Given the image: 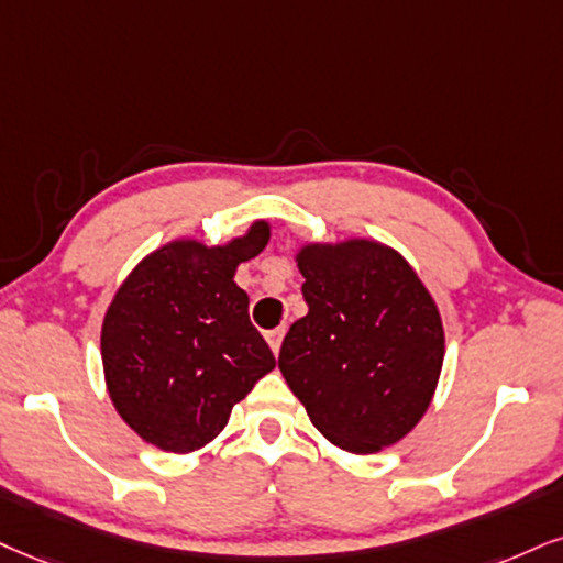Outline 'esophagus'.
Instances as JSON below:
<instances>
[{
    "label": "esophagus",
    "mask_w": 563,
    "mask_h": 563,
    "mask_svg": "<svg viewBox=\"0 0 563 563\" xmlns=\"http://www.w3.org/2000/svg\"><path fill=\"white\" fill-rule=\"evenodd\" d=\"M282 339H284V329H274V331H268V334H266V342H268L271 352H274V355H279Z\"/></svg>",
    "instance_id": "1"
}]
</instances>
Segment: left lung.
Returning <instances> with one entry per match:
<instances>
[{"label": "left lung", "mask_w": 563, "mask_h": 563, "mask_svg": "<svg viewBox=\"0 0 563 563\" xmlns=\"http://www.w3.org/2000/svg\"><path fill=\"white\" fill-rule=\"evenodd\" d=\"M295 263L308 316L282 342L284 380L334 446L350 454L394 446L439 386L446 352L439 305L386 242L308 240Z\"/></svg>", "instance_id": "left-lung-1"}]
</instances>
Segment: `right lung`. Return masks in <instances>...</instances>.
Instances as JSON below:
<instances>
[{
    "mask_svg": "<svg viewBox=\"0 0 563 563\" xmlns=\"http://www.w3.org/2000/svg\"><path fill=\"white\" fill-rule=\"evenodd\" d=\"M268 240V219L217 245L175 238L114 292L101 323L103 380L117 415L151 446L169 454L208 446L276 367L234 282Z\"/></svg>",
    "mask_w": 563,
    "mask_h": 563,
    "instance_id": "1",
    "label": "right lung"
}]
</instances>
